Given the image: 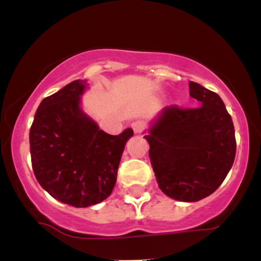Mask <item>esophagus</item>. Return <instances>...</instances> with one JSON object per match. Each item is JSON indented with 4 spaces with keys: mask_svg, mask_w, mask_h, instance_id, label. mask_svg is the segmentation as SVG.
<instances>
[{
    "mask_svg": "<svg viewBox=\"0 0 261 261\" xmlns=\"http://www.w3.org/2000/svg\"><path fill=\"white\" fill-rule=\"evenodd\" d=\"M131 127H133L135 134H141L146 128V122L142 120H136L131 124Z\"/></svg>",
    "mask_w": 261,
    "mask_h": 261,
    "instance_id": "obj_1",
    "label": "esophagus"
}]
</instances>
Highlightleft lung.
I'll use <instances>...</instances> for the list:
<instances>
[{"label": "left lung", "mask_w": 261, "mask_h": 261, "mask_svg": "<svg viewBox=\"0 0 261 261\" xmlns=\"http://www.w3.org/2000/svg\"><path fill=\"white\" fill-rule=\"evenodd\" d=\"M199 108H163L145 139L158 187L178 201L195 202L222 184L236 157L234 126L220 95L189 83Z\"/></svg>", "instance_id": "1"}]
</instances>
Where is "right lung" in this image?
<instances>
[{
	"label": "right lung",
	"mask_w": 261,
	"mask_h": 261,
	"mask_svg": "<svg viewBox=\"0 0 261 261\" xmlns=\"http://www.w3.org/2000/svg\"><path fill=\"white\" fill-rule=\"evenodd\" d=\"M86 80L44 98L29 133L32 166L41 188L59 201L88 207L110 196L133 128L109 135L82 109Z\"/></svg>",
	"instance_id": "1"
}]
</instances>
